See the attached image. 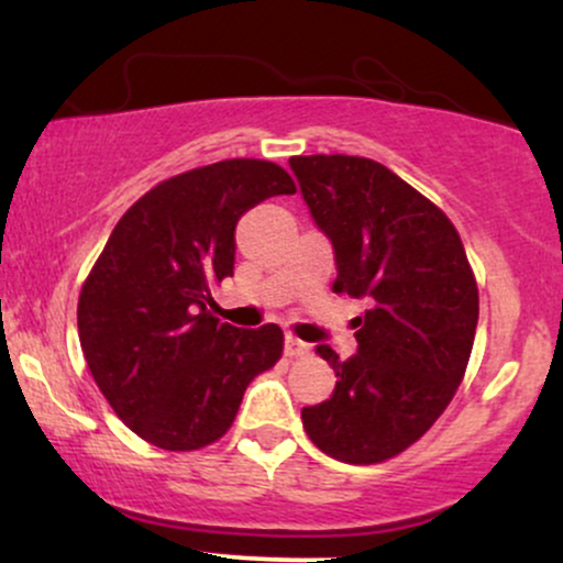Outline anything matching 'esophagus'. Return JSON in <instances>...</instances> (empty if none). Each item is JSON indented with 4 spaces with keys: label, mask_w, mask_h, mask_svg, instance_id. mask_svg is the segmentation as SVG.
I'll return each mask as SVG.
<instances>
[{
    "label": "esophagus",
    "mask_w": 563,
    "mask_h": 563,
    "mask_svg": "<svg viewBox=\"0 0 563 563\" xmlns=\"http://www.w3.org/2000/svg\"><path fill=\"white\" fill-rule=\"evenodd\" d=\"M286 354H288V357H309V354H312V346L303 344V341L296 339V335H288V339H286Z\"/></svg>",
    "instance_id": "34e87169"
}]
</instances>
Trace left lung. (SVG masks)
Here are the masks:
<instances>
[{
    "label": "left lung",
    "instance_id": "left-lung-1",
    "mask_svg": "<svg viewBox=\"0 0 563 563\" xmlns=\"http://www.w3.org/2000/svg\"><path fill=\"white\" fill-rule=\"evenodd\" d=\"M314 224L333 245L335 294L367 299L354 318L357 354L328 344L335 389L303 407V431L325 455L367 466L418 442L466 373L479 290L461 235L416 187L360 156L288 161Z\"/></svg>",
    "mask_w": 563,
    "mask_h": 563
}]
</instances>
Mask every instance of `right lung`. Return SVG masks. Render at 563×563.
Returning <instances> with one entry per match:
<instances>
[{
  "mask_svg": "<svg viewBox=\"0 0 563 563\" xmlns=\"http://www.w3.org/2000/svg\"><path fill=\"white\" fill-rule=\"evenodd\" d=\"M296 192L273 161L177 174L119 219L79 296V341L102 397L161 450H200L230 429L245 386L283 354V331L235 328L206 309L232 275L235 224Z\"/></svg>",
  "mask_w": 563,
  "mask_h": 563,
  "instance_id": "obj_1",
  "label": "right lung"
}]
</instances>
